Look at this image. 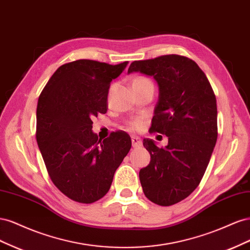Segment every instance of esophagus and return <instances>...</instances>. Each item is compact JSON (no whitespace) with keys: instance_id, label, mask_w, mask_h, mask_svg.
Returning a JSON list of instances; mask_svg holds the SVG:
<instances>
[{"instance_id":"34e87169","label":"esophagus","mask_w":250,"mask_h":250,"mask_svg":"<svg viewBox=\"0 0 250 250\" xmlns=\"http://www.w3.org/2000/svg\"><path fill=\"white\" fill-rule=\"evenodd\" d=\"M132 147H140L142 146V140L139 137H131Z\"/></svg>"}]
</instances>
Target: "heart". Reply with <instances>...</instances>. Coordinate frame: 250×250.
<instances>
[{
  "label": "heart",
  "instance_id": "obj_1",
  "mask_svg": "<svg viewBox=\"0 0 250 250\" xmlns=\"http://www.w3.org/2000/svg\"><path fill=\"white\" fill-rule=\"evenodd\" d=\"M132 88H141V87H147V86H153L152 82H151L148 78L144 76H135L131 81ZM131 125L133 127H139L141 125V121H133L131 122Z\"/></svg>",
  "mask_w": 250,
  "mask_h": 250
}]
</instances>
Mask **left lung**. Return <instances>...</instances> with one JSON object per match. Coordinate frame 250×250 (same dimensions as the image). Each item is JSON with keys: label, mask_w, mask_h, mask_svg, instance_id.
Returning <instances> with one entry per match:
<instances>
[{"label": "left lung", "mask_w": 250, "mask_h": 250, "mask_svg": "<svg viewBox=\"0 0 250 250\" xmlns=\"http://www.w3.org/2000/svg\"><path fill=\"white\" fill-rule=\"evenodd\" d=\"M127 73L153 77L158 86L150 131L167 135L168 145L143 140L150 163L140 181L150 201L169 207L187 198L207 170L218 135L216 97L198 64L184 56L133 62Z\"/></svg>", "instance_id": "8db88e82"}]
</instances>
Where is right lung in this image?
<instances>
[{"instance_id":"obj_1","label":"right lung","mask_w":250,"mask_h":250,"mask_svg":"<svg viewBox=\"0 0 250 250\" xmlns=\"http://www.w3.org/2000/svg\"><path fill=\"white\" fill-rule=\"evenodd\" d=\"M127 64L88 59L65 63L52 75L39 98L37 145L53 184L74 201L101 199L131 148L124 131L99 139L92 121L107 111L110 82Z\"/></svg>"}]
</instances>
